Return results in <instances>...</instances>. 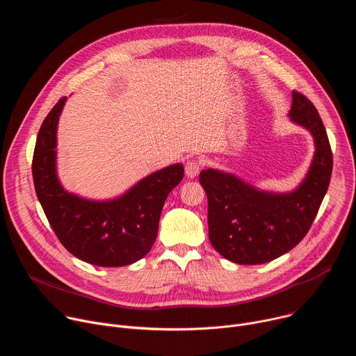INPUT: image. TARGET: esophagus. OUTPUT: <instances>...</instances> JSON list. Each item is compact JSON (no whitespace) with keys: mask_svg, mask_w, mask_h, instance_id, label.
Returning a JSON list of instances; mask_svg holds the SVG:
<instances>
[{"mask_svg":"<svg viewBox=\"0 0 356 356\" xmlns=\"http://www.w3.org/2000/svg\"><path fill=\"white\" fill-rule=\"evenodd\" d=\"M201 166H202V162L200 159H190V161H187V163L184 166L187 177H190V179L195 177L198 175Z\"/></svg>","mask_w":356,"mask_h":356,"instance_id":"1","label":"esophagus"}]
</instances>
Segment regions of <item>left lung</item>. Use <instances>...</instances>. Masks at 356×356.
Masks as SVG:
<instances>
[{
  "label": "left lung",
  "mask_w": 356,
  "mask_h": 356,
  "mask_svg": "<svg viewBox=\"0 0 356 356\" xmlns=\"http://www.w3.org/2000/svg\"><path fill=\"white\" fill-rule=\"evenodd\" d=\"M289 115L307 128L316 142L310 170L294 191L265 193L229 173L214 169L200 173L209 198L210 242L231 262L261 265L284 255L306 236L328 190L332 152L317 108L306 95L293 91Z\"/></svg>",
  "instance_id": "left-lung-1"
}]
</instances>
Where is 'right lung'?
<instances>
[{
    "instance_id": "right-lung-1",
    "label": "right lung",
    "mask_w": 356,
    "mask_h": 356,
    "mask_svg": "<svg viewBox=\"0 0 356 356\" xmlns=\"http://www.w3.org/2000/svg\"><path fill=\"white\" fill-rule=\"evenodd\" d=\"M66 97L50 110L38 134L32 176L38 200L62 245L76 258L118 268L142 259L154 245L169 193L183 179L172 165L140 180L124 195L90 201L67 193L56 176V129Z\"/></svg>"
}]
</instances>
